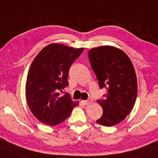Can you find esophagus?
Listing matches in <instances>:
<instances>
[{
	"instance_id": "obj_1",
	"label": "esophagus",
	"mask_w": 158,
	"mask_h": 158,
	"mask_svg": "<svg viewBox=\"0 0 158 158\" xmlns=\"http://www.w3.org/2000/svg\"><path fill=\"white\" fill-rule=\"evenodd\" d=\"M91 102H92V98H88L87 100L81 101V103L84 104V105H88V104H90Z\"/></svg>"
}]
</instances>
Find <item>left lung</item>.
<instances>
[{"label":"left lung","instance_id":"1","mask_svg":"<svg viewBox=\"0 0 158 158\" xmlns=\"http://www.w3.org/2000/svg\"><path fill=\"white\" fill-rule=\"evenodd\" d=\"M88 56L100 88L107 90L105 98L96 101L103 109L96 121L112 127L121 122L135 103L138 84L133 64L123 51L110 45L90 49Z\"/></svg>","mask_w":158,"mask_h":158}]
</instances>
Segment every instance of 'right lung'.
I'll use <instances>...</instances> for the list:
<instances>
[{
	"label": "right lung",
	"mask_w": 158,
	"mask_h": 158,
	"mask_svg": "<svg viewBox=\"0 0 158 158\" xmlns=\"http://www.w3.org/2000/svg\"><path fill=\"white\" fill-rule=\"evenodd\" d=\"M83 51V48L53 43L42 49L32 62L26 84V101L31 113L41 122L57 125L79 105L69 94L60 95V92L68 87L70 68Z\"/></svg>",
	"instance_id": "1"
}]
</instances>
